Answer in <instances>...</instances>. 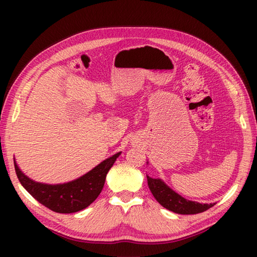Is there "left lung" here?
I'll list each match as a JSON object with an SVG mask.
<instances>
[{
  "label": "left lung",
  "mask_w": 257,
  "mask_h": 257,
  "mask_svg": "<svg viewBox=\"0 0 257 257\" xmlns=\"http://www.w3.org/2000/svg\"><path fill=\"white\" fill-rule=\"evenodd\" d=\"M147 184H149L150 190L156 201L167 210L178 213V214H197V213H202L214 206V204L212 203L201 204L188 201L177 194L176 191H173L161 179H154V178L147 176Z\"/></svg>",
  "instance_id": "left-lung-1"
}]
</instances>
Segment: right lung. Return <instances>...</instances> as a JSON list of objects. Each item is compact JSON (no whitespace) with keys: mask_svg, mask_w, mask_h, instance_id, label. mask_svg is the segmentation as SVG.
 I'll list each match as a JSON object with an SVG mask.
<instances>
[{"mask_svg":"<svg viewBox=\"0 0 257 257\" xmlns=\"http://www.w3.org/2000/svg\"><path fill=\"white\" fill-rule=\"evenodd\" d=\"M120 154L119 152L104 160L78 179L59 185H47L32 180L20 170L16 160L14 161L20 184L35 199L56 213H75L89 206L98 197L107 172Z\"/></svg>","mask_w":257,"mask_h":257,"instance_id":"1","label":"right lung"}]
</instances>
